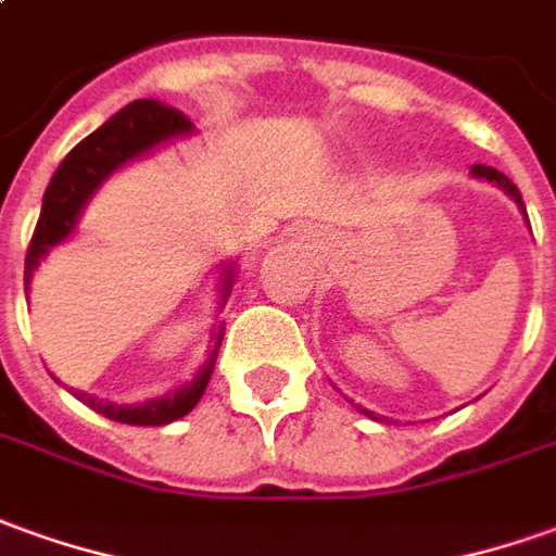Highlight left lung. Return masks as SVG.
<instances>
[{
    "label": "left lung",
    "instance_id": "left-lung-1",
    "mask_svg": "<svg viewBox=\"0 0 556 556\" xmlns=\"http://www.w3.org/2000/svg\"><path fill=\"white\" fill-rule=\"evenodd\" d=\"M472 175H476V178H484V181H490V184H496V187H503L505 193H508V197L518 202L520 214L527 217V205H523V199H520V190L515 187V184L508 181V178H505L503 172H496L493 166H484V163H478V166H472ZM527 224H530V220H527ZM359 412H366V408H359ZM366 415H372V412H366Z\"/></svg>",
    "mask_w": 556,
    "mask_h": 556
}]
</instances>
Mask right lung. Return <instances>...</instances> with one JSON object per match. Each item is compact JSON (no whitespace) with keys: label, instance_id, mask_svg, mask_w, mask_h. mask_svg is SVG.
Instances as JSON below:
<instances>
[{"label":"right lung","instance_id":"add662e5","mask_svg":"<svg viewBox=\"0 0 556 556\" xmlns=\"http://www.w3.org/2000/svg\"><path fill=\"white\" fill-rule=\"evenodd\" d=\"M190 132H193V124L184 117L181 111L166 109L156 99H136L126 109L117 111L114 117H109L80 144H75L66 154V160L60 163V168L53 172L51 184L45 190V199H41V214H38L36 232H33L29 251H26V271H23L26 287L33 281V271L38 269V263L48 256V251L75 232L84 205L90 202V197L102 187L105 178H111L129 160H139V156L151 154L160 144L190 136ZM232 278H236V271H232V266H227L224 281H220V300L224 302H227L229 290H232ZM214 336H217V342H214L208 363L199 369L193 381H187L184 388H178L175 393H166V396L139 402V405H117V402L96 400L93 393H84V390H68L84 405H90L93 412L105 415L109 420L132 424V427H163V424H172L187 412H193V405L202 400V393L208 388V378L214 372V357H217V348H220L224 327Z\"/></svg>","mask_w":556,"mask_h":556}]
</instances>
